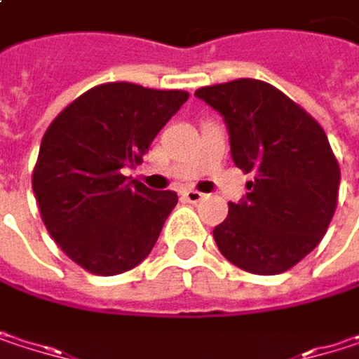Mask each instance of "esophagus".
Listing matches in <instances>:
<instances>
[{
    "label": "esophagus",
    "mask_w": 359,
    "mask_h": 359,
    "mask_svg": "<svg viewBox=\"0 0 359 359\" xmlns=\"http://www.w3.org/2000/svg\"><path fill=\"white\" fill-rule=\"evenodd\" d=\"M182 197H184L189 203H197V201H201L205 195L199 193V191H195V189H187V191H182Z\"/></svg>",
    "instance_id": "obj_1"
}]
</instances>
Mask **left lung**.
I'll return each mask as SVG.
<instances>
[{"mask_svg":"<svg viewBox=\"0 0 359 359\" xmlns=\"http://www.w3.org/2000/svg\"><path fill=\"white\" fill-rule=\"evenodd\" d=\"M195 97L224 118L235 166L255 175L214 229L218 250L251 274L293 268L320 243L337 208L341 170L323 126L255 79L201 87Z\"/></svg>","mask_w":359,"mask_h":359,"instance_id":"8db88e82","label":"left lung"}]
</instances>
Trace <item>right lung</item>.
I'll use <instances>...</instances> for the list:
<instances>
[{
	"instance_id": "right-lung-1",
	"label": "right lung",
	"mask_w": 359,
	"mask_h": 359,
	"mask_svg": "<svg viewBox=\"0 0 359 359\" xmlns=\"http://www.w3.org/2000/svg\"><path fill=\"white\" fill-rule=\"evenodd\" d=\"M187 100V91L106 83L62 109L45 130L33 191L51 239L81 268L114 276L154 250L179 197L128 180L122 168L143 160Z\"/></svg>"
}]
</instances>
